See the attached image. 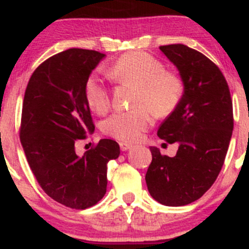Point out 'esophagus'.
I'll return each instance as SVG.
<instances>
[{
    "label": "esophagus",
    "mask_w": 249,
    "mask_h": 249,
    "mask_svg": "<svg viewBox=\"0 0 249 249\" xmlns=\"http://www.w3.org/2000/svg\"><path fill=\"white\" fill-rule=\"evenodd\" d=\"M119 146H121L122 151H127V150H130L131 147H132V145L126 144V142H121V144H119Z\"/></svg>",
    "instance_id": "34e87169"
}]
</instances>
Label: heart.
Here are the masks:
<instances>
[{"mask_svg":"<svg viewBox=\"0 0 249 249\" xmlns=\"http://www.w3.org/2000/svg\"><path fill=\"white\" fill-rule=\"evenodd\" d=\"M111 78L121 84L137 88L133 107L126 112H117L103 125L107 136L123 142L141 141L152 123V115L172 112L182 95V83L176 73L165 71L160 61L148 53L136 51L122 56L111 67ZM85 101L92 111L105 113L110 107L107 88L96 76H90L84 85Z\"/></svg>","mask_w":249,"mask_h":249,"instance_id":"heart-1","label":"heart"}]
</instances>
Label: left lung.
Segmentation results:
<instances>
[{
  "label": "left lung",
  "instance_id": "obj_1",
  "mask_svg": "<svg viewBox=\"0 0 249 249\" xmlns=\"http://www.w3.org/2000/svg\"><path fill=\"white\" fill-rule=\"evenodd\" d=\"M159 49L178 69L184 93L158 137L179 147L167 157L151 146L145 180L154 200L184 206L201 198L218 178L232 138L233 104L224 75L210 58L184 44Z\"/></svg>",
  "mask_w": 249,
  "mask_h": 249
}]
</instances>
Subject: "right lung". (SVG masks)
<instances>
[{"instance_id": "add662e5", "label": "right lung", "mask_w": 249, "mask_h": 249, "mask_svg": "<svg viewBox=\"0 0 249 249\" xmlns=\"http://www.w3.org/2000/svg\"><path fill=\"white\" fill-rule=\"evenodd\" d=\"M104 57L95 50L62 51L34 71L24 93L19 139L28 164L51 199L75 210L104 196L107 162L121 153L112 139H101L83 157L75 151V142L95 130L84 85Z\"/></svg>"}]
</instances>
